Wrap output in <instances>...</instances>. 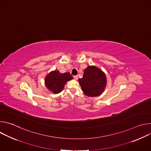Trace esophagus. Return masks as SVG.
Returning <instances> with one entry per match:
<instances>
[{
	"label": "esophagus",
	"mask_w": 151,
	"mask_h": 151,
	"mask_svg": "<svg viewBox=\"0 0 151 151\" xmlns=\"http://www.w3.org/2000/svg\"><path fill=\"white\" fill-rule=\"evenodd\" d=\"M73 78H74V79H75V80H77V79H78V76L77 75H76V76H73Z\"/></svg>",
	"instance_id": "obj_1"
}]
</instances>
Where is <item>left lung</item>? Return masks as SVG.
I'll return each mask as SVG.
<instances>
[{
    "label": "left lung",
    "instance_id": "obj_1",
    "mask_svg": "<svg viewBox=\"0 0 151 151\" xmlns=\"http://www.w3.org/2000/svg\"><path fill=\"white\" fill-rule=\"evenodd\" d=\"M83 93L88 97H98L107 85L106 74L95 66H88L83 71V78L78 79Z\"/></svg>",
    "mask_w": 151,
    "mask_h": 151
}]
</instances>
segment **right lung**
<instances>
[{"label":"right lung","instance_id":"add662e5","mask_svg":"<svg viewBox=\"0 0 151 151\" xmlns=\"http://www.w3.org/2000/svg\"><path fill=\"white\" fill-rule=\"evenodd\" d=\"M73 79L69 72L61 73L59 70L50 72L45 78V85L48 90L54 94H58L64 89L67 82Z\"/></svg>","mask_w":151,"mask_h":151}]
</instances>
